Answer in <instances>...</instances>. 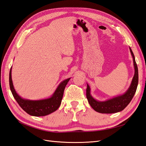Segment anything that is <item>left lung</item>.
<instances>
[{
    "label": "left lung",
    "instance_id": "obj_1",
    "mask_svg": "<svg viewBox=\"0 0 146 146\" xmlns=\"http://www.w3.org/2000/svg\"><path fill=\"white\" fill-rule=\"evenodd\" d=\"M129 50L133 59V65L134 69V75L131 81L130 86L124 94L116 96L105 101H99L96 100L90 94V87L87 84L86 95L87 100L95 111L100 113H115L122 111L128 105L136 93L138 85V69L133 52L129 47Z\"/></svg>",
    "mask_w": 146,
    "mask_h": 146
}]
</instances>
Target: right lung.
Masks as SVG:
<instances>
[{
    "label": "right lung",
    "instance_id": "1",
    "mask_svg": "<svg viewBox=\"0 0 146 146\" xmlns=\"http://www.w3.org/2000/svg\"><path fill=\"white\" fill-rule=\"evenodd\" d=\"M70 79V78H68L62 81L57 87L51 97L40 100H33L23 98L17 93L13 87L12 79V67L9 73L10 88L14 98L25 111L30 115L34 116L48 115L58 109L61 104L65 87Z\"/></svg>",
    "mask_w": 146,
    "mask_h": 146
}]
</instances>
